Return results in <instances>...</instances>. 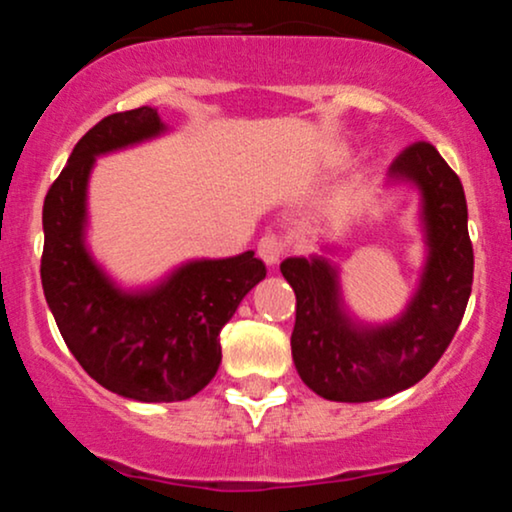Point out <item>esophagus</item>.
Masks as SVG:
<instances>
[{
    "label": "esophagus",
    "instance_id": "obj_1",
    "mask_svg": "<svg viewBox=\"0 0 512 512\" xmlns=\"http://www.w3.org/2000/svg\"><path fill=\"white\" fill-rule=\"evenodd\" d=\"M257 255H260L262 260H265V265L274 267L279 260H282V255H284V240L279 238V235L267 233L265 238H262L260 243H257Z\"/></svg>",
    "mask_w": 512,
    "mask_h": 512
}]
</instances>
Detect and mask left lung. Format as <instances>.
<instances>
[{"label":"left lung","instance_id":"left-lung-1","mask_svg":"<svg viewBox=\"0 0 512 512\" xmlns=\"http://www.w3.org/2000/svg\"><path fill=\"white\" fill-rule=\"evenodd\" d=\"M386 182L418 189L428 247L418 289L401 316L381 325L359 323L347 313L338 265L328 257L282 262L284 279L296 294L291 333L296 372L328 401H379L418 384L445 355L471 294L474 250L457 174L430 143H413L391 162Z\"/></svg>","mask_w":512,"mask_h":512}]
</instances>
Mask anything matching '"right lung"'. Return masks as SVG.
<instances>
[{"label": "right lung", "mask_w": 512, "mask_h": 512, "mask_svg": "<svg viewBox=\"0 0 512 512\" xmlns=\"http://www.w3.org/2000/svg\"><path fill=\"white\" fill-rule=\"evenodd\" d=\"M167 133L153 106L89 128L43 204L41 282L65 345L104 389L143 403L187 401L216 376L221 328L267 277L247 250L189 260L143 289H123L87 247V187L101 155Z\"/></svg>", "instance_id": "obj_1"}]
</instances>
